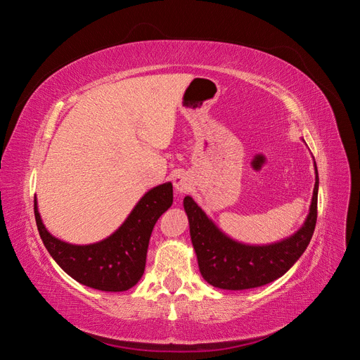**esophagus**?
Instances as JSON below:
<instances>
[{"instance_id": "obj_1", "label": "esophagus", "mask_w": 360, "mask_h": 360, "mask_svg": "<svg viewBox=\"0 0 360 360\" xmlns=\"http://www.w3.org/2000/svg\"><path fill=\"white\" fill-rule=\"evenodd\" d=\"M174 188H176L177 192H186L191 188V183L183 174H179V176L174 179Z\"/></svg>"}]
</instances>
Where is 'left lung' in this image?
Instances as JSON below:
<instances>
[{
  "label": "left lung",
  "mask_w": 360,
  "mask_h": 360,
  "mask_svg": "<svg viewBox=\"0 0 360 360\" xmlns=\"http://www.w3.org/2000/svg\"><path fill=\"white\" fill-rule=\"evenodd\" d=\"M317 198L319 172L315 165L312 202L303 226L285 240L264 246H250L233 240L207 217L191 197L184 198L183 205L202 278L210 285L222 290L255 288L281 278L311 242L317 224Z\"/></svg>",
  "instance_id": "1"
}]
</instances>
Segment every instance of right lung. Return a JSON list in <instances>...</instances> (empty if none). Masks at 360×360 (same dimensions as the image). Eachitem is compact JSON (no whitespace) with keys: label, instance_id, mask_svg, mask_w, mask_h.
Instances as JSON below:
<instances>
[{"label":"right lung","instance_id":"1","mask_svg":"<svg viewBox=\"0 0 360 360\" xmlns=\"http://www.w3.org/2000/svg\"><path fill=\"white\" fill-rule=\"evenodd\" d=\"M172 204V184L148 191L118 230L102 242L70 245L58 240L43 225L34 200V216L43 245L69 276L101 291H126L136 285L146 269L151 231Z\"/></svg>","mask_w":360,"mask_h":360}]
</instances>
